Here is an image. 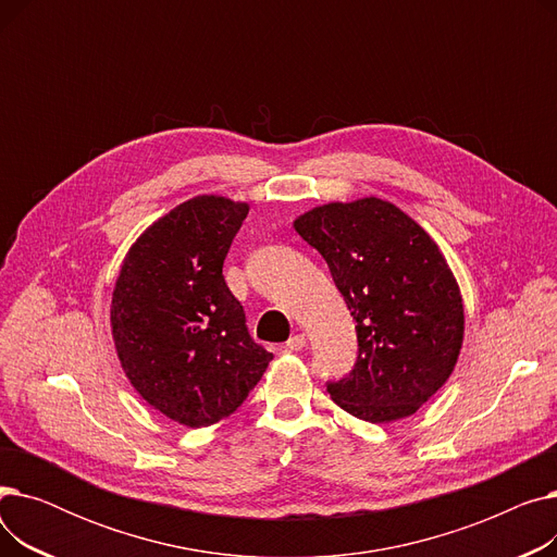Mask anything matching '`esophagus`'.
Masks as SVG:
<instances>
[{
  "mask_svg": "<svg viewBox=\"0 0 557 557\" xmlns=\"http://www.w3.org/2000/svg\"><path fill=\"white\" fill-rule=\"evenodd\" d=\"M307 345V338H305V334H294V336H290L288 341H286V349H288V352H298V349H302Z\"/></svg>",
  "mask_w": 557,
  "mask_h": 557,
  "instance_id": "1",
  "label": "esophagus"
}]
</instances>
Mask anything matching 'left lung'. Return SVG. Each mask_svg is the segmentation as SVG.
Listing matches in <instances>:
<instances>
[{"instance_id":"1","label":"left lung","mask_w":557,"mask_h":557,"mask_svg":"<svg viewBox=\"0 0 557 557\" xmlns=\"http://www.w3.org/2000/svg\"><path fill=\"white\" fill-rule=\"evenodd\" d=\"M294 227L323 255L357 320L359 357L327 384L332 399L372 424L413 416L445 386L465 334L460 288L441 248L374 196L320 205Z\"/></svg>"}]
</instances>
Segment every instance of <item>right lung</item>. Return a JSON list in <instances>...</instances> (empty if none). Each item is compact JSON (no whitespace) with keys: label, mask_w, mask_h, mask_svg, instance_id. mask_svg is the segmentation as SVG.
Returning <instances> with one entry per match:
<instances>
[{"label":"right lung","mask_w":557,"mask_h":557,"mask_svg":"<svg viewBox=\"0 0 557 557\" xmlns=\"http://www.w3.org/2000/svg\"><path fill=\"white\" fill-rule=\"evenodd\" d=\"M248 202L196 196L146 227L116 277L110 325L133 388L198 429L232 416L273 355L252 341L223 277Z\"/></svg>","instance_id":"1"}]
</instances>
